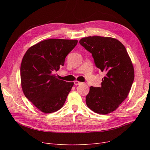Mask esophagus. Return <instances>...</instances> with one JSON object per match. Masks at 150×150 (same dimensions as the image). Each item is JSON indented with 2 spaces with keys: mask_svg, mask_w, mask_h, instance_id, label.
Returning a JSON list of instances; mask_svg holds the SVG:
<instances>
[{
  "mask_svg": "<svg viewBox=\"0 0 150 150\" xmlns=\"http://www.w3.org/2000/svg\"><path fill=\"white\" fill-rule=\"evenodd\" d=\"M82 84V83H81V82H79V81H74V84L75 85H79V84Z\"/></svg>",
  "mask_w": 150,
  "mask_h": 150,
  "instance_id": "esophagus-1",
  "label": "esophagus"
}]
</instances>
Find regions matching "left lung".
Masks as SVG:
<instances>
[{"label":"left lung","mask_w":150,"mask_h":150,"mask_svg":"<svg viewBox=\"0 0 150 150\" xmlns=\"http://www.w3.org/2000/svg\"><path fill=\"white\" fill-rule=\"evenodd\" d=\"M79 43L92 54L96 66L106 73L101 87H90L86 104L100 115L114 111L128 96L134 78V67L125 47L115 38L101 36L84 38Z\"/></svg>","instance_id":"left-lung-1"}]
</instances>
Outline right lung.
<instances>
[{
	"mask_svg": "<svg viewBox=\"0 0 150 150\" xmlns=\"http://www.w3.org/2000/svg\"><path fill=\"white\" fill-rule=\"evenodd\" d=\"M78 44L77 40L50 39L30 47L22 60L21 86L25 96L45 113L63 106L73 82L59 79L52 72L64 66L65 58Z\"/></svg>",
	"mask_w": 150,
	"mask_h": 150,
	"instance_id": "right-lung-1",
	"label": "right lung"
}]
</instances>
